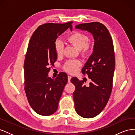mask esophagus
I'll use <instances>...</instances> for the list:
<instances>
[{"instance_id":"1","label":"esophagus","mask_w":135,"mask_h":135,"mask_svg":"<svg viewBox=\"0 0 135 135\" xmlns=\"http://www.w3.org/2000/svg\"><path fill=\"white\" fill-rule=\"evenodd\" d=\"M68 83H70V80L71 79V76H70V75H69L68 76Z\"/></svg>"}]
</instances>
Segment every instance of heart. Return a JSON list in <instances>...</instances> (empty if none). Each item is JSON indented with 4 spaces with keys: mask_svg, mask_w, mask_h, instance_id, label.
I'll list each match as a JSON object with an SVG mask.
<instances>
[{
    "mask_svg": "<svg viewBox=\"0 0 135 135\" xmlns=\"http://www.w3.org/2000/svg\"><path fill=\"white\" fill-rule=\"evenodd\" d=\"M67 40L80 50V54L83 57H86L91 51L89 46V37L83 32L79 31L73 32L67 36ZM55 49L57 56H60L63 54L64 45L63 42L59 39H57L55 43ZM80 62L78 60H70L68 61L63 66V69L70 74H74L77 71L80 66Z\"/></svg>",
    "mask_w": 135,
    "mask_h": 135,
    "instance_id": "b5f03b06",
    "label": "heart"
}]
</instances>
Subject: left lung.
Returning a JSON list of instances; mask_svg holds the SVG:
<instances>
[{"label": "left lung", "mask_w": 135, "mask_h": 135, "mask_svg": "<svg viewBox=\"0 0 135 135\" xmlns=\"http://www.w3.org/2000/svg\"><path fill=\"white\" fill-rule=\"evenodd\" d=\"M75 28L90 32L95 39L93 54L81 70L91 79L89 85L85 86L76 77L71 79L75 87L73 96L76 112L91 118L103 111L111 95L115 69L113 42L108 28L100 22L81 23Z\"/></svg>", "instance_id": "obj_1"}]
</instances>
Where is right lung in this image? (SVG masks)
<instances>
[{
  "instance_id": "right-lung-1",
  "label": "right lung",
  "mask_w": 135,
  "mask_h": 135,
  "mask_svg": "<svg viewBox=\"0 0 135 135\" xmlns=\"http://www.w3.org/2000/svg\"><path fill=\"white\" fill-rule=\"evenodd\" d=\"M73 21L65 23H47L40 25L28 43L24 61L25 91L30 107L39 115L48 116L56 112L68 75L61 73L56 78L48 76L50 66L57 60L55 43Z\"/></svg>"
}]
</instances>
